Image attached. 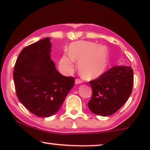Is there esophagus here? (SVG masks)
I'll return each mask as SVG.
<instances>
[{
  "instance_id": "1",
  "label": "esophagus",
  "mask_w": 150,
  "mask_h": 150,
  "mask_svg": "<svg viewBox=\"0 0 150 150\" xmlns=\"http://www.w3.org/2000/svg\"><path fill=\"white\" fill-rule=\"evenodd\" d=\"M82 80H81L80 79H76L75 80V83L77 84V85H79V84H82Z\"/></svg>"
}]
</instances>
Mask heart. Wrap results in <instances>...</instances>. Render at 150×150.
I'll return each instance as SVG.
<instances>
[{"instance_id":"b5f03b06","label":"heart","mask_w":150,"mask_h":150,"mask_svg":"<svg viewBox=\"0 0 150 150\" xmlns=\"http://www.w3.org/2000/svg\"><path fill=\"white\" fill-rule=\"evenodd\" d=\"M74 61H78V70L84 77L94 79L102 75L108 63V51L104 45L95 43L77 41L71 43L68 54L64 53L59 61L60 70L70 74L75 69Z\"/></svg>"}]
</instances>
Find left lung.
<instances>
[{"label":"left lung","mask_w":150,"mask_h":150,"mask_svg":"<svg viewBox=\"0 0 150 150\" xmlns=\"http://www.w3.org/2000/svg\"><path fill=\"white\" fill-rule=\"evenodd\" d=\"M92 97L88 104L94 114L107 116L116 113L131 94L133 70L130 66L116 65L90 81Z\"/></svg>","instance_id":"obj_1"}]
</instances>
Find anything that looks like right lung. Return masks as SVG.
Returning <instances> with one entry per match:
<instances>
[{
	"label": "right lung",
	"mask_w": 150,
	"mask_h": 150,
	"mask_svg": "<svg viewBox=\"0 0 150 150\" xmlns=\"http://www.w3.org/2000/svg\"><path fill=\"white\" fill-rule=\"evenodd\" d=\"M51 38L22 50L13 78L19 100L31 113L49 117L57 113L75 84L73 77L62 75L51 59Z\"/></svg>",
	"instance_id": "obj_1"
}]
</instances>
